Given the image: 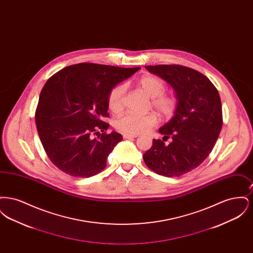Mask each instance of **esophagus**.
<instances>
[{
	"mask_svg": "<svg viewBox=\"0 0 253 253\" xmlns=\"http://www.w3.org/2000/svg\"><path fill=\"white\" fill-rule=\"evenodd\" d=\"M138 135L137 134H123V138L124 139H130V138H135V137H137Z\"/></svg>",
	"mask_w": 253,
	"mask_h": 253,
	"instance_id": "obj_1",
	"label": "esophagus"
}]
</instances>
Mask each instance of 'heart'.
Wrapping results in <instances>:
<instances>
[{"instance_id": "1", "label": "heart", "mask_w": 253, "mask_h": 253, "mask_svg": "<svg viewBox=\"0 0 253 253\" xmlns=\"http://www.w3.org/2000/svg\"><path fill=\"white\" fill-rule=\"evenodd\" d=\"M138 88L146 95L152 97V106L164 118H169L174 114L178 106V100L175 96L165 95L166 85L164 82L154 75H146L137 82ZM126 92L125 85L118 84L111 89L107 97L110 111L114 114H120L123 109V100ZM157 122L155 113L137 115L128 113L117 119L114 122L115 128L119 132L126 134H138L147 132Z\"/></svg>"}]
</instances>
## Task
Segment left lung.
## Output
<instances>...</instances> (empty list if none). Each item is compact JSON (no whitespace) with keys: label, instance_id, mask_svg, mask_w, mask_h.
Instances as JSON below:
<instances>
[{"label":"left lung","instance_id":"obj_1","mask_svg":"<svg viewBox=\"0 0 253 253\" xmlns=\"http://www.w3.org/2000/svg\"><path fill=\"white\" fill-rule=\"evenodd\" d=\"M146 69L172 86L178 106L173 118L158 130L172 141L166 145L154 139L143 155L145 164L157 174L180 176L197 168L216 143L223 124L220 96L205 75L187 66L159 64Z\"/></svg>","mask_w":253,"mask_h":253}]
</instances>
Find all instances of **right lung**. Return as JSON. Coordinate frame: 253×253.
Here are the masks:
<instances>
[{
    "label": "right lung",
    "mask_w": 253,
    "mask_h": 253,
    "mask_svg": "<svg viewBox=\"0 0 253 253\" xmlns=\"http://www.w3.org/2000/svg\"><path fill=\"white\" fill-rule=\"evenodd\" d=\"M140 67L122 68L83 62L54 74L43 86L35 113L37 130L51 162L75 177H90L106 167L122 140L107 133L109 92ZM102 133L97 139L92 135Z\"/></svg>",
    "instance_id": "add662e5"
}]
</instances>
